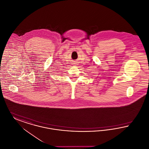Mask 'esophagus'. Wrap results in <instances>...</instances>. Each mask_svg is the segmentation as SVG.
Returning <instances> with one entry per match:
<instances>
[{
    "label": "esophagus",
    "instance_id": "obj_1",
    "mask_svg": "<svg viewBox=\"0 0 149 149\" xmlns=\"http://www.w3.org/2000/svg\"><path fill=\"white\" fill-rule=\"evenodd\" d=\"M74 64H75V63H74Z\"/></svg>",
    "mask_w": 149,
    "mask_h": 149
}]
</instances>
